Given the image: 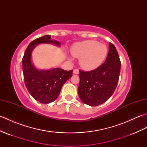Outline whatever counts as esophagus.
Segmentation results:
<instances>
[{
  "label": "esophagus",
  "mask_w": 147,
  "mask_h": 147,
  "mask_svg": "<svg viewBox=\"0 0 147 147\" xmlns=\"http://www.w3.org/2000/svg\"><path fill=\"white\" fill-rule=\"evenodd\" d=\"M73 73L75 74H78L79 73V70L78 69H74L73 70Z\"/></svg>",
  "instance_id": "esophagus-1"
}]
</instances>
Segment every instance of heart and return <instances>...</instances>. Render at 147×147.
<instances>
[{
	"label": "heart",
	"mask_w": 147,
	"mask_h": 147,
	"mask_svg": "<svg viewBox=\"0 0 147 147\" xmlns=\"http://www.w3.org/2000/svg\"><path fill=\"white\" fill-rule=\"evenodd\" d=\"M107 47L104 43L95 40H86L74 44L71 49V54L80 58V66L85 70H92L100 65L107 54Z\"/></svg>",
	"instance_id": "obj_1"
}]
</instances>
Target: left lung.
I'll use <instances>...</instances> for the list:
<instances>
[{
  "label": "left lung",
  "instance_id": "8db88e82",
  "mask_svg": "<svg viewBox=\"0 0 147 147\" xmlns=\"http://www.w3.org/2000/svg\"><path fill=\"white\" fill-rule=\"evenodd\" d=\"M121 61L115 46L109 43L105 61L90 71L80 70L78 94L82 101L90 106L106 102L114 92L119 78Z\"/></svg>",
  "mask_w": 147,
  "mask_h": 147
}]
</instances>
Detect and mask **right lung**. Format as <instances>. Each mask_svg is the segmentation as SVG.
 I'll return each mask as SVG.
<instances>
[{
  "label": "right lung",
  "instance_id": "obj_1",
  "mask_svg": "<svg viewBox=\"0 0 147 147\" xmlns=\"http://www.w3.org/2000/svg\"><path fill=\"white\" fill-rule=\"evenodd\" d=\"M51 38V35H45L34 40L28 46L22 60L24 83L28 91L36 100L42 104L55 100L62 86L73 75V70L65 71L57 67L39 71L33 65L31 55L37 44L47 43L60 45L59 42Z\"/></svg>",
  "mask_w": 147,
  "mask_h": 147
}]
</instances>
